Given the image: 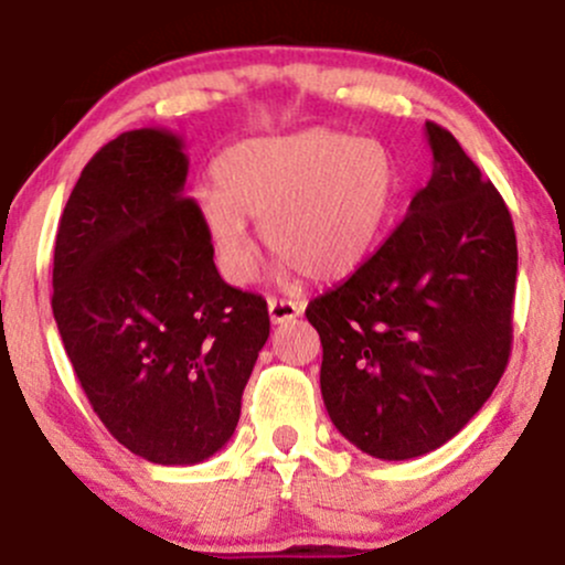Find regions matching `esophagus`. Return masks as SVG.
I'll return each mask as SVG.
<instances>
[{"label": "esophagus", "instance_id": "34e87169", "mask_svg": "<svg viewBox=\"0 0 565 565\" xmlns=\"http://www.w3.org/2000/svg\"><path fill=\"white\" fill-rule=\"evenodd\" d=\"M268 313L274 323H287L295 321L302 313V302L297 300H284V297H270L268 300Z\"/></svg>", "mask_w": 565, "mask_h": 565}]
</instances>
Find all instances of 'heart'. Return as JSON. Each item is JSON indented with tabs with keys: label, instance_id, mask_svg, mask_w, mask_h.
Wrapping results in <instances>:
<instances>
[{
	"label": "heart",
	"instance_id": "heart-1",
	"mask_svg": "<svg viewBox=\"0 0 565 565\" xmlns=\"http://www.w3.org/2000/svg\"><path fill=\"white\" fill-rule=\"evenodd\" d=\"M215 183L201 220L228 281L252 274L246 217H260L263 242L297 274L337 278L380 242L401 172L385 142L316 127L236 142L217 159Z\"/></svg>",
	"mask_w": 565,
	"mask_h": 565
}]
</instances>
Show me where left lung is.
<instances>
[{
  "label": "left lung",
  "instance_id": "8db88e82",
  "mask_svg": "<svg viewBox=\"0 0 565 565\" xmlns=\"http://www.w3.org/2000/svg\"><path fill=\"white\" fill-rule=\"evenodd\" d=\"M433 174L353 276L310 300L321 395L377 459L438 449L494 393L512 345L518 244L504 199L449 129L425 121Z\"/></svg>",
  "mask_w": 565,
  "mask_h": 565
}]
</instances>
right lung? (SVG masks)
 <instances>
[{"mask_svg":"<svg viewBox=\"0 0 565 565\" xmlns=\"http://www.w3.org/2000/svg\"><path fill=\"white\" fill-rule=\"evenodd\" d=\"M185 174L178 135H119L82 170L55 238L71 366L108 433L157 465H199L228 444L270 334L263 297L220 278Z\"/></svg>","mask_w":565,"mask_h":565,"instance_id":"add662e5","label":"right lung"}]
</instances>
